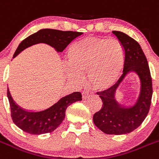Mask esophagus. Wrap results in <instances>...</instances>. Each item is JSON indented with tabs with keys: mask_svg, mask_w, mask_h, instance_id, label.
<instances>
[{
	"mask_svg": "<svg viewBox=\"0 0 159 159\" xmlns=\"http://www.w3.org/2000/svg\"><path fill=\"white\" fill-rule=\"evenodd\" d=\"M81 94H82L83 100H87V99L89 98V93L87 91H83Z\"/></svg>",
	"mask_w": 159,
	"mask_h": 159,
	"instance_id": "obj_1",
	"label": "esophagus"
}]
</instances>
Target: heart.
Returning a JSON list of instances; mask_svg holds the SVG:
<instances>
[{
  "instance_id": "heart-1",
  "label": "heart",
  "mask_w": 159,
  "mask_h": 159,
  "mask_svg": "<svg viewBox=\"0 0 159 159\" xmlns=\"http://www.w3.org/2000/svg\"><path fill=\"white\" fill-rule=\"evenodd\" d=\"M124 63V49L118 40L87 37L68 49L66 74L76 83H81V76L86 74L93 89L107 90L119 79Z\"/></svg>"
}]
</instances>
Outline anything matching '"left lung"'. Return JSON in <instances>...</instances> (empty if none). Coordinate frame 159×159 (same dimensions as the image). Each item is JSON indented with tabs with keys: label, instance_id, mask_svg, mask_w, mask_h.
<instances>
[{
	"label": "left lung",
	"instance_id": "obj_1",
	"mask_svg": "<svg viewBox=\"0 0 159 159\" xmlns=\"http://www.w3.org/2000/svg\"><path fill=\"white\" fill-rule=\"evenodd\" d=\"M123 47L125 63L123 74L109 89L98 93L103 102L100 111L93 115L97 128L106 134H127L140 126L149 112L152 97V81L148 60L139 43L121 31H113ZM131 72L140 78V93L131 106L121 105L116 100V93L125 77Z\"/></svg>",
	"mask_w": 159,
	"mask_h": 159
}]
</instances>
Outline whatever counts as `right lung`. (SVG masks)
I'll list each match as a JSON object with an SVG mask.
<instances>
[{
    "instance_id": "right-lung-1",
    "label": "right lung",
    "mask_w": 159,
    "mask_h": 159,
    "mask_svg": "<svg viewBox=\"0 0 159 159\" xmlns=\"http://www.w3.org/2000/svg\"><path fill=\"white\" fill-rule=\"evenodd\" d=\"M82 34L76 31H62L53 29L40 30L19 44L13 57H16L25 48L38 43H46L56 48V51L63 52L73 40ZM7 95L9 100L13 122L23 131L32 135L44 134L54 131L64 120L66 108L73 103L82 100L81 93L75 92L62 97L59 101L47 109L32 111L19 107L11 97L8 88Z\"/></svg>"
}]
</instances>
